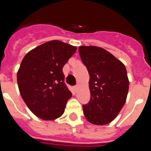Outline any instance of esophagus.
I'll return each instance as SVG.
<instances>
[{"mask_svg": "<svg viewBox=\"0 0 151 151\" xmlns=\"http://www.w3.org/2000/svg\"><path fill=\"white\" fill-rule=\"evenodd\" d=\"M74 91H77V89H78V85H76V86H74Z\"/></svg>", "mask_w": 151, "mask_h": 151, "instance_id": "1", "label": "esophagus"}]
</instances>
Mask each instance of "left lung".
<instances>
[{
  "instance_id": "1",
  "label": "left lung",
  "mask_w": 151,
  "mask_h": 151,
  "mask_svg": "<svg viewBox=\"0 0 151 151\" xmlns=\"http://www.w3.org/2000/svg\"><path fill=\"white\" fill-rule=\"evenodd\" d=\"M90 75L91 99L83 105L88 121L102 126L112 122L126 101L129 82L124 64L101 47H79Z\"/></svg>"
}]
</instances>
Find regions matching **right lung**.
Returning <instances> with one entry per match:
<instances>
[{"label": "right lung", "instance_id": "obj_1", "mask_svg": "<svg viewBox=\"0 0 151 151\" xmlns=\"http://www.w3.org/2000/svg\"><path fill=\"white\" fill-rule=\"evenodd\" d=\"M77 47L58 40L39 45L28 52L17 71V84L30 110L45 121L63 114L72 94L64 83L63 67Z\"/></svg>", "mask_w": 151, "mask_h": 151}]
</instances>
